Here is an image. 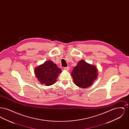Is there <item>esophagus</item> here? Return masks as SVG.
I'll return each mask as SVG.
<instances>
[{
	"mask_svg": "<svg viewBox=\"0 0 129 129\" xmlns=\"http://www.w3.org/2000/svg\"><path fill=\"white\" fill-rule=\"evenodd\" d=\"M69 69H70V68L69 67L64 68V70H66V71H67L69 70Z\"/></svg>",
	"mask_w": 129,
	"mask_h": 129,
	"instance_id": "34e87169",
	"label": "esophagus"
}]
</instances>
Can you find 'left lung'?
Instances as JSON below:
<instances>
[{
  "mask_svg": "<svg viewBox=\"0 0 129 129\" xmlns=\"http://www.w3.org/2000/svg\"><path fill=\"white\" fill-rule=\"evenodd\" d=\"M74 83L81 88H86L92 85L98 76V70L95 66L83 60L78 62L72 73Z\"/></svg>",
  "mask_w": 129,
  "mask_h": 129,
  "instance_id": "obj_1",
  "label": "left lung"
}]
</instances>
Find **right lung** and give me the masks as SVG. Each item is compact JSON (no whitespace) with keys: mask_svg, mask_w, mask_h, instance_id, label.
Wrapping results in <instances>:
<instances>
[{"mask_svg":"<svg viewBox=\"0 0 129 129\" xmlns=\"http://www.w3.org/2000/svg\"><path fill=\"white\" fill-rule=\"evenodd\" d=\"M61 73L60 69L52 61H47L35 69V74L39 82L46 86L55 84L58 74Z\"/></svg>","mask_w":129,"mask_h":129,"instance_id":"right-lung-1","label":"right lung"}]
</instances>
